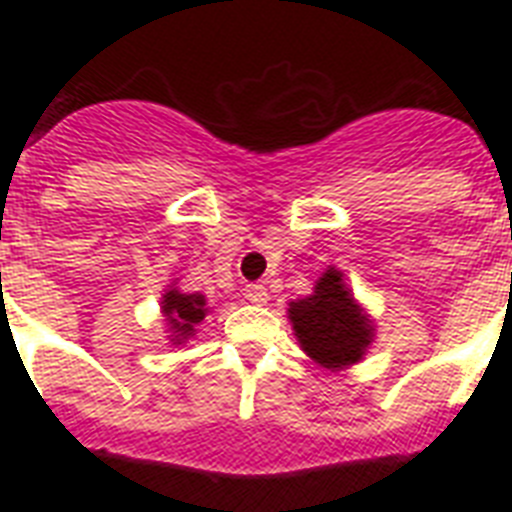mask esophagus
<instances>
[{
    "mask_svg": "<svg viewBox=\"0 0 512 512\" xmlns=\"http://www.w3.org/2000/svg\"><path fill=\"white\" fill-rule=\"evenodd\" d=\"M245 297H248L250 303H256V306H264L267 303V286L264 284H248L245 286Z\"/></svg>",
    "mask_w": 512,
    "mask_h": 512,
    "instance_id": "esophagus-1",
    "label": "esophagus"
}]
</instances>
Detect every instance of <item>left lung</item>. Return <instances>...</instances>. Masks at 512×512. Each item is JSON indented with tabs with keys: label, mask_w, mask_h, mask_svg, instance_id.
Segmentation results:
<instances>
[{
	"label": "left lung",
	"mask_w": 512,
	"mask_h": 512,
	"mask_svg": "<svg viewBox=\"0 0 512 512\" xmlns=\"http://www.w3.org/2000/svg\"><path fill=\"white\" fill-rule=\"evenodd\" d=\"M289 320L303 353L331 372L358 364L375 336L372 320L355 303L336 267L322 273L311 295L289 303Z\"/></svg>",
	"instance_id": "obj_1"
}]
</instances>
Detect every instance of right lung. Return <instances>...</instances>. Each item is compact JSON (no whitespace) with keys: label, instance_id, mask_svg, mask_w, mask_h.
<instances>
[{"label":"right lung","instance_id":"1","mask_svg":"<svg viewBox=\"0 0 512 512\" xmlns=\"http://www.w3.org/2000/svg\"><path fill=\"white\" fill-rule=\"evenodd\" d=\"M206 297L204 295H187L179 289H168L162 295V314L168 320L170 342L184 344L190 336H195V325L206 317Z\"/></svg>","mask_w":512,"mask_h":512}]
</instances>
